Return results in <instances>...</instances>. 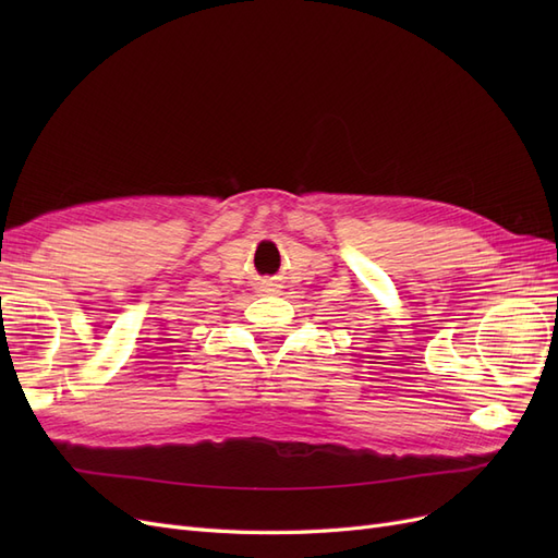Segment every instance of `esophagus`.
I'll list each match as a JSON object with an SVG mask.
<instances>
[{"mask_svg": "<svg viewBox=\"0 0 558 558\" xmlns=\"http://www.w3.org/2000/svg\"><path fill=\"white\" fill-rule=\"evenodd\" d=\"M279 289L281 286L277 281H263V286H260V291H265V293H279Z\"/></svg>", "mask_w": 558, "mask_h": 558, "instance_id": "1", "label": "esophagus"}]
</instances>
